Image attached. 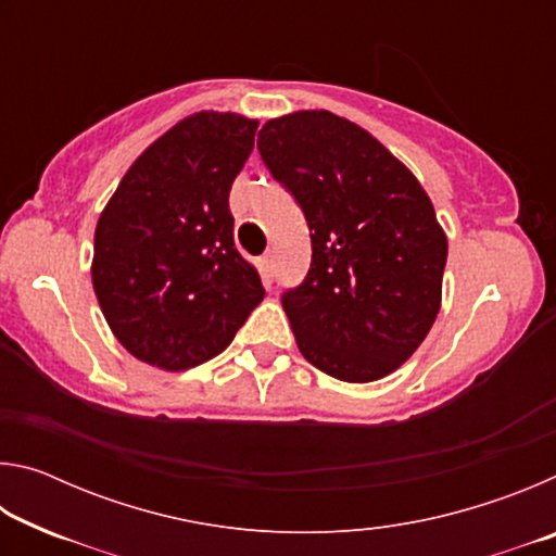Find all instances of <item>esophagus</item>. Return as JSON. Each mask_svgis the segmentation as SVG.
Here are the masks:
<instances>
[{"mask_svg": "<svg viewBox=\"0 0 556 556\" xmlns=\"http://www.w3.org/2000/svg\"><path fill=\"white\" fill-rule=\"evenodd\" d=\"M260 275L265 277L267 281L275 279V275H277V262H275V255H271V252H267V255L260 260Z\"/></svg>", "mask_w": 556, "mask_h": 556, "instance_id": "esophagus-1", "label": "esophagus"}]
</instances>
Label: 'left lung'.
Masks as SVG:
<instances>
[{
    "label": "left lung",
    "instance_id": "8db88e82",
    "mask_svg": "<svg viewBox=\"0 0 556 556\" xmlns=\"http://www.w3.org/2000/svg\"><path fill=\"white\" fill-rule=\"evenodd\" d=\"M257 149L312 235L308 275L281 296L301 355L343 382L394 372L441 308L448 242L427 191L370 131L328 110L269 119Z\"/></svg>",
    "mask_w": 556,
    "mask_h": 556
}]
</instances>
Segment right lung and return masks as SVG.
Here are the masks:
<instances>
[{
	"mask_svg": "<svg viewBox=\"0 0 556 556\" xmlns=\"http://www.w3.org/2000/svg\"><path fill=\"white\" fill-rule=\"evenodd\" d=\"M257 119L195 112L122 176L96 228L92 289L127 351L178 372L211 361L265 289L232 238L228 195Z\"/></svg>",
	"mask_w": 556,
	"mask_h": 556,
	"instance_id": "1",
	"label": "right lung"
}]
</instances>
